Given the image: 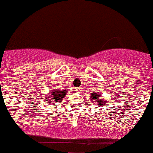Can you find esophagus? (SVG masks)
I'll return each instance as SVG.
<instances>
[{
    "label": "esophagus",
    "mask_w": 153,
    "mask_h": 153,
    "mask_svg": "<svg viewBox=\"0 0 153 153\" xmlns=\"http://www.w3.org/2000/svg\"><path fill=\"white\" fill-rule=\"evenodd\" d=\"M75 90H76V91L78 93V92H80L81 91L82 88H81V87H78V88H76Z\"/></svg>",
    "instance_id": "34e87169"
}]
</instances>
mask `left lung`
Here are the masks:
<instances>
[{"mask_svg":"<svg viewBox=\"0 0 153 153\" xmlns=\"http://www.w3.org/2000/svg\"><path fill=\"white\" fill-rule=\"evenodd\" d=\"M90 100H91V101H93V100H98L99 99V97H100V94H99L97 92H93V93H91V96H90ZM97 105L98 106H105V103H109L108 102H106V101H104V102H102V100H97Z\"/></svg>","mask_w":153,"mask_h":153,"instance_id":"left-lung-1","label":"left lung"}]
</instances>
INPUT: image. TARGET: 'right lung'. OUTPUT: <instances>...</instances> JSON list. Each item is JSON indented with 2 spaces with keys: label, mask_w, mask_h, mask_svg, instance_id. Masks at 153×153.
Listing matches in <instances>:
<instances>
[{
  "label": "right lung",
  "mask_w": 153,
  "mask_h": 153,
  "mask_svg": "<svg viewBox=\"0 0 153 153\" xmlns=\"http://www.w3.org/2000/svg\"><path fill=\"white\" fill-rule=\"evenodd\" d=\"M67 93V90H56L54 89L51 91L49 96L45 97L46 102L48 104L52 103H59L62 101V99L64 97V96Z\"/></svg>",
  "instance_id": "right-lung-1"
}]
</instances>
